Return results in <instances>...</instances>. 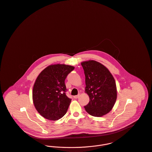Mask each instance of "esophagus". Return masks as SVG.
<instances>
[{"label": "esophagus", "mask_w": 152, "mask_h": 152, "mask_svg": "<svg viewBox=\"0 0 152 152\" xmlns=\"http://www.w3.org/2000/svg\"><path fill=\"white\" fill-rule=\"evenodd\" d=\"M79 96H80L79 94V95H75V96H73V98H74L75 99H77V98H78L79 97Z\"/></svg>", "instance_id": "34e87169"}]
</instances>
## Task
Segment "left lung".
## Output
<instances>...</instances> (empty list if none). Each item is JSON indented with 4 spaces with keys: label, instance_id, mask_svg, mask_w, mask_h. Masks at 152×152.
Masks as SVG:
<instances>
[{
    "label": "left lung",
    "instance_id": "obj_1",
    "mask_svg": "<svg viewBox=\"0 0 152 152\" xmlns=\"http://www.w3.org/2000/svg\"><path fill=\"white\" fill-rule=\"evenodd\" d=\"M86 77V92L90 102L84 106L86 112L95 117L109 113L117 99L115 79L104 65L91 60L81 63Z\"/></svg>",
    "mask_w": 152,
    "mask_h": 152
}]
</instances>
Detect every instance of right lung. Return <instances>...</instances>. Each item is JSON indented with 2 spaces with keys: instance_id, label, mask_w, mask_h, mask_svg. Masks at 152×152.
Returning a JSON list of instances; mask_svg holds the SVG:
<instances>
[{
  "instance_id": "right-lung-1",
  "label": "right lung",
  "mask_w": 152,
  "mask_h": 152,
  "mask_svg": "<svg viewBox=\"0 0 152 152\" xmlns=\"http://www.w3.org/2000/svg\"><path fill=\"white\" fill-rule=\"evenodd\" d=\"M74 69L64 64L52 65L37 76L32 97L36 109L43 117L54 121L66 114L72 99L66 95L65 80Z\"/></svg>"
}]
</instances>
